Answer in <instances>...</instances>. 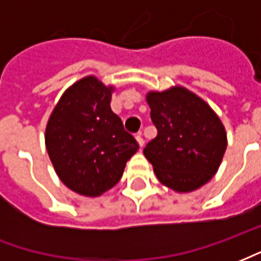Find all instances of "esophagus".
I'll return each mask as SVG.
<instances>
[{
    "label": "esophagus",
    "instance_id": "esophagus-1",
    "mask_svg": "<svg viewBox=\"0 0 261 261\" xmlns=\"http://www.w3.org/2000/svg\"><path fill=\"white\" fill-rule=\"evenodd\" d=\"M136 140H137V142H138V145H140V147H141V148L144 147V140H142L141 133H138V134H137Z\"/></svg>",
    "mask_w": 261,
    "mask_h": 261
}]
</instances>
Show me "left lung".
Listing matches in <instances>:
<instances>
[{
  "label": "left lung",
  "instance_id": "1",
  "mask_svg": "<svg viewBox=\"0 0 261 261\" xmlns=\"http://www.w3.org/2000/svg\"><path fill=\"white\" fill-rule=\"evenodd\" d=\"M147 103L158 136L144 148L158 180L177 193H192L211 180L228 145L218 114L180 85L149 91Z\"/></svg>",
  "mask_w": 261,
  "mask_h": 261
}]
</instances>
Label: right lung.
Here are the masks:
<instances>
[{
    "label": "right lung",
    "instance_id": "obj_1",
    "mask_svg": "<svg viewBox=\"0 0 261 261\" xmlns=\"http://www.w3.org/2000/svg\"><path fill=\"white\" fill-rule=\"evenodd\" d=\"M113 85L95 75L74 82L61 95L46 125V149L60 180L85 197L116 186L127 161L138 151L110 109Z\"/></svg>",
    "mask_w": 261,
    "mask_h": 261
}]
</instances>
